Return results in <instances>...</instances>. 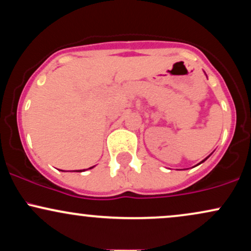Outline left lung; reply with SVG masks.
<instances>
[{"label": "left lung", "instance_id": "8db88e82", "mask_svg": "<svg viewBox=\"0 0 251 251\" xmlns=\"http://www.w3.org/2000/svg\"><path fill=\"white\" fill-rule=\"evenodd\" d=\"M206 159H208V157H206V158H205V159H204V160H203V162H205V160H206ZM203 162H201V163H203Z\"/></svg>", "mask_w": 251, "mask_h": 251}]
</instances>
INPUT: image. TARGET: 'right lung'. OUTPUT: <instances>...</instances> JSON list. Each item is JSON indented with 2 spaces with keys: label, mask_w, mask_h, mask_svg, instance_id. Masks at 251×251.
Wrapping results in <instances>:
<instances>
[{
  "label": "right lung",
  "mask_w": 251,
  "mask_h": 251,
  "mask_svg": "<svg viewBox=\"0 0 251 251\" xmlns=\"http://www.w3.org/2000/svg\"><path fill=\"white\" fill-rule=\"evenodd\" d=\"M89 169H92V168H89ZM79 172H80V171H79Z\"/></svg>",
  "instance_id": "add662e5"
}]
</instances>
